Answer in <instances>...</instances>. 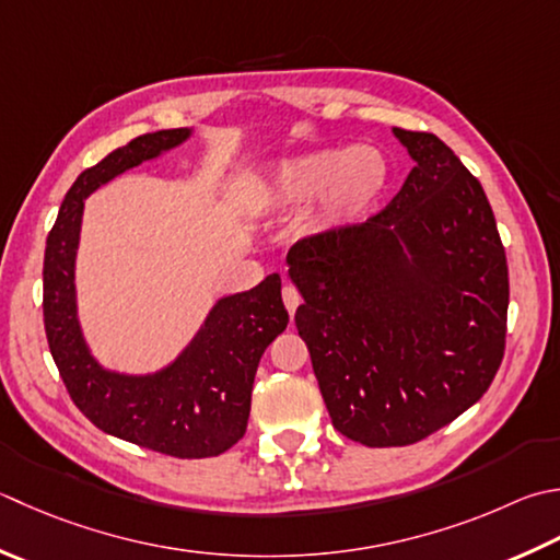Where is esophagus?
Returning <instances> with one entry per match:
<instances>
[{"instance_id": "obj_1", "label": "esophagus", "mask_w": 560, "mask_h": 560, "mask_svg": "<svg viewBox=\"0 0 560 560\" xmlns=\"http://www.w3.org/2000/svg\"><path fill=\"white\" fill-rule=\"evenodd\" d=\"M281 299H283V305H287L289 315H293L295 308H299V305H301V293H299V289L291 287V283H287V287H283Z\"/></svg>"}]
</instances>
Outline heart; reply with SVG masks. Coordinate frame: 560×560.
I'll list each match as a JSON object with an SVG mask.
<instances>
[{
	"label": "heart",
	"instance_id": "obj_1",
	"mask_svg": "<svg viewBox=\"0 0 560 560\" xmlns=\"http://www.w3.org/2000/svg\"><path fill=\"white\" fill-rule=\"evenodd\" d=\"M388 162L374 148L317 150L283 160L261 177L257 206L269 215L299 211L315 199V223L339 230L357 223L388 186Z\"/></svg>",
	"mask_w": 560,
	"mask_h": 560
}]
</instances>
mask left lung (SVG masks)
Returning a JSON list of instances; mask_svg holds the SVG:
<instances>
[{
	"mask_svg": "<svg viewBox=\"0 0 560 560\" xmlns=\"http://www.w3.org/2000/svg\"><path fill=\"white\" fill-rule=\"evenodd\" d=\"M393 136L415 162L393 201L287 257L327 412L364 446L454 422L495 378L508 332V259L483 186L436 136Z\"/></svg>",
	"mask_w": 560,
	"mask_h": 560,
	"instance_id": "8db88e82",
	"label": "left lung"
}]
</instances>
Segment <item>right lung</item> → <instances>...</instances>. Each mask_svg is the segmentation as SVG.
Segmentation results:
<instances>
[{"instance_id": "right-lung-1", "label": "right lung", "mask_w": 560, "mask_h": 560, "mask_svg": "<svg viewBox=\"0 0 560 560\" xmlns=\"http://www.w3.org/2000/svg\"><path fill=\"white\" fill-rule=\"evenodd\" d=\"M191 128L145 133L84 170L65 194L43 259V323L72 402L90 422L152 452L206 458L243 440L252 383L265 349L289 325L281 277L215 301L182 354L155 374H120L94 359L77 317L74 259L84 199L118 174L191 138Z\"/></svg>"}]
</instances>
